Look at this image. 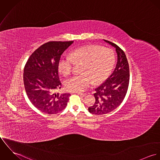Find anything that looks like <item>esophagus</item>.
Here are the masks:
<instances>
[{"label": "esophagus", "mask_w": 160, "mask_h": 160, "mask_svg": "<svg viewBox=\"0 0 160 160\" xmlns=\"http://www.w3.org/2000/svg\"><path fill=\"white\" fill-rule=\"evenodd\" d=\"M78 94L81 97H85L86 95V93H80V92H78Z\"/></svg>", "instance_id": "esophagus-1"}]
</instances>
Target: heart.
Masks as SVG:
<instances>
[{
    "instance_id": "1",
    "label": "heart",
    "mask_w": 160,
    "mask_h": 160,
    "mask_svg": "<svg viewBox=\"0 0 160 160\" xmlns=\"http://www.w3.org/2000/svg\"><path fill=\"white\" fill-rule=\"evenodd\" d=\"M115 62L112 49L97 45H89L74 49L69 55L63 56L58 63V69L64 75L69 74L76 63L84 64L83 75L74 76L65 82L69 91L82 92L93 82L98 84L105 81L110 74Z\"/></svg>"
}]
</instances>
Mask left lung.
Masks as SVG:
<instances>
[{
  "label": "left lung",
  "mask_w": 160,
  "mask_h": 160,
  "mask_svg": "<svg viewBox=\"0 0 160 160\" xmlns=\"http://www.w3.org/2000/svg\"><path fill=\"white\" fill-rule=\"evenodd\" d=\"M103 41L116 48L118 60L110 76L95 89V102L88 108V110L92 114L98 115L109 113L122 103L129 82V67L124 51L114 43Z\"/></svg>",
  "instance_id": "8db88e82"
}]
</instances>
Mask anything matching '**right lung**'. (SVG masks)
Segmentation results:
<instances>
[{
  "label": "right lung",
  "instance_id": "obj_1",
  "mask_svg": "<svg viewBox=\"0 0 160 160\" xmlns=\"http://www.w3.org/2000/svg\"><path fill=\"white\" fill-rule=\"evenodd\" d=\"M73 41H51L39 47L28 60L23 73L25 91L32 104L47 114L64 110L69 93H54L61 89L58 68L61 55Z\"/></svg>",
  "mask_w": 160,
  "mask_h": 160
}]
</instances>
